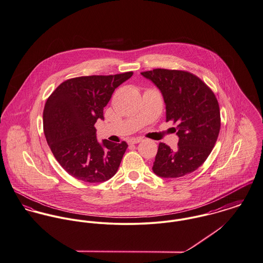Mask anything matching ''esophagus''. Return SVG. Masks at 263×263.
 I'll list each match as a JSON object with an SVG mask.
<instances>
[{
	"label": "esophagus",
	"mask_w": 263,
	"mask_h": 263,
	"mask_svg": "<svg viewBox=\"0 0 263 263\" xmlns=\"http://www.w3.org/2000/svg\"><path fill=\"white\" fill-rule=\"evenodd\" d=\"M143 141V138H137V139H132L130 143H139Z\"/></svg>",
	"instance_id": "1"
}]
</instances>
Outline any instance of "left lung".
Masks as SVG:
<instances>
[{
  "label": "left lung",
  "mask_w": 263,
  "mask_h": 263,
  "mask_svg": "<svg viewBox=\"0 0 263 263\" xmlns=\"http://www.w3.org/2000/svg\"><path fill=\"white\" fill-rule=\"evenodd\" d=\"M162 92L166 120L177 123L178 147L159 143L153 171L162 178H179L196 171L208 158L220 132V108L213 91L190 72L153 69L142 72Z\"/></svg>",
  "instance_id": "left-lung-1"
}]
</instances>
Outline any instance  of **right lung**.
I'll use <instances>...</instances> for the list:
<instances>
[{
  "label": "right lung",
  "mask_w": 263,
  "mask_h": 263,
  "mask_svg": "<svg viewBox=\"0 0 263 263\" xmlns=\"http://www.w3.org/2000/svg\"><path fill=\"white\" fill-rule=\"evenodd\" d=\"M133 74L75 77L48 97L43 111L45 138L57 162L75 179L101 183L118 172L127 143H98L95 124L104 120L103 107L115 89Z\"/></svg>",
  "instance_id": "right-lung-1"
}]
</instances>
